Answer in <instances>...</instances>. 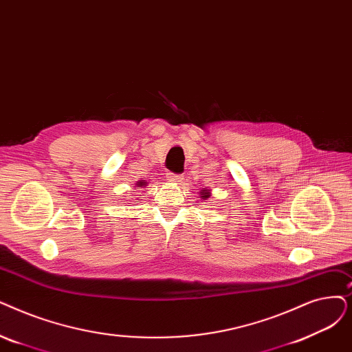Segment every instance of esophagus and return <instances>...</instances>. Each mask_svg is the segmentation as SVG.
<instances>
[{"label":"esophagus","mask_w":352,"mask_h":352,"mask_svg":"<svg viewBox=\"0 0 352 352\" xmlns=\"http://www.w3.org/2000/svg\"><path fill=\"white\" fill-rule=\"evenodd\" d=\"M166 179L178 182V181H181V179H184V177H182L181 174H175V173H166Z\"/></svg>","instance_id":"obj_1"}]
</instances>
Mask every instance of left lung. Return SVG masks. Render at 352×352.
I'll use <instances>...</instances> for the list:
<instances>
[{
    "label": "left lung",
    "mask_w": 352,
    "mask_h": 352,
    "mask_svg": "<svg viewBox=\"0 0 352 352\" xmlns=\"http://www.w3.org/2000/svg\"><path fill=\"white\" fill-rule=\"evenodd\" d=\"M203 198H207L208 195H207V190H203V195H201Z\"/></svg>",
    "instance_id": "8db88e82"
}]
</instances>
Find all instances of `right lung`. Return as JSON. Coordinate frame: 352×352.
Masks as SVG:
<instances>
[{"mask_svg": "<svg viewBox=\"0 0 352 352\" xmlns=\"http://www.w3.org/2000/svg\"><path fill=\"white\" fill-rule=\"evenodd\" d=\"M138 186H140V187H142V186H146V182L142 179V181H140V182H138Z\"/></svg>", "mask_w": 352, "mask_h": 352, "instance_id": "add662e5", "label": "right lung"}]
</instances>
